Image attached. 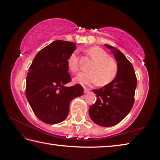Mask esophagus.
<instances>
[{
	"mask_svg": "<svg viewBox=\"0 0 160 160\" xmlns=\"http://www.w3.org/2000/svg\"><path fill=\"white\" fill-rule=\"evenodd\" d=\"M89 91H90V89H89L87 88H84V93H88V92H89Z\"/></svg>",
	"mask_w": 160,
	"mask_h": 160,
	"instance_id": "obj_1",
	"label": "esophagus"
}]
</instances>
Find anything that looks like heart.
I'll return each instance as SVG.
<instances>
[{"label": "heart", "instance_id": "heart-1", "mask_svg": "<svg viewBox=\"0 0 160 160\" xmlns=\"http://www.w3.org/2000/svg\"><path fill=\"white\" fill-rule=\"evenodd\" d=\"M87 54L93 61L89 72H79L75 77V81L81 84L90 85L97 83L105 85L113 81L118 72V64L114 58L109 56L102 48L93 47L86 51ZM69 69L75 72L78 71V58L76 52H72L67 60Z\"/></svg>", "mask_w": 160, "mask_h": 160}]
</instances>
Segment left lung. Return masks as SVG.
I'll return each instance as SVG.
<instances>
[{
	"instance_id": "left-lung-1",
	"label": "left lung",
	"mask_w": 160,
	"mask_h": 160,
	"mask_svg": "<svg viewBox=\"0 0 160 160\" xmlns=\"http://www.w3.org/2000/svg\"><path fill=\"white\" fill-rule=\"evenodd\" d=\"M112 52L118 64V72L110 83L93 91L96 102L89 109L90 118L103 127H111L123 120L132 109L137 77L132 64L119 50L105 45Z\"/></svg>"
}]
</instances>
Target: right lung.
Instances as JSON below:
<instances>
[{"instance_id": "right-lung-1", "label": "right lung", "mask_w": 160, "mask_h": 160, "mask_svg": "<svg viewBox=\"0 0 160 160\" xmlns=\"http://www.w3.org/2000/svg\"><path fill=\"white\" fill-rule=\"evenodd\" d=\"M75 49V42L55 41L37 53L28 69L26 97L42 122H62L69 114L71 101L83 94L79 84L65 86L71 81L67 60Z\"/></svg>"}]
</instances>
